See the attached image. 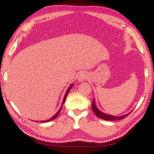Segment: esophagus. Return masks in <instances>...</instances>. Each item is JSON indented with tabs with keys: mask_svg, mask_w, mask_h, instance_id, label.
Returning <instances> with one entry per match:
<instances>
[{
	"mask_svg": "<svg viewBox=\"0 0 154 154\" xmlns=\"http://www.w3.org/2000/svg\"><path fill=\"white\" fill-rule=\"evenodd\" d=\"M87 77L88 75L85 72H81V73L79 75V76H78V81L80 82H84V81L87 79Z\"/></svg>",
	"mask_w": 154,
	"mask_h": 154,
	"instance_id": "esophagus-1",
	"label": "esophagus"
}]
</instances>
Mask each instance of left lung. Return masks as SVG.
I'll use <instances>...</instances> for the list:
<instances>
[{
    "instance_id": "obj_1",
    "label": "left lung",
    "mask_w": 154,
    "mask_h": 154,
    "mask_svg": "<svg viewBox=\"0 0 154 154\" xmlns=\"http://www.w3.org/2000/svg\"><path fill=\"white\" fill-rule=\"evenodd\" d=\"M92 108L94 113H95L96 116L99 118L104 119V120H109V121L119 120V119H124V118H126V116H128L130 114L129 113L126 115H125V116H111V115L103 113L102 111H100L97 107H96V104H95V100H94L92 101Z\"/></svg>"
}]
</instances>
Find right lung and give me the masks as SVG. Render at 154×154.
I'll return each mask as SVG.
<instances>
[{
	"mask_svg": "<svg viewBox=\"0 0 154 154\" xmlns=\"http://www.w3.org/2000/svg\"><path fill=\"white\" fill-rule=\"evenodd\" d=\"M72 86H73V85H71V86H70L69 88H68L67 89V90H66V94H65V95H64V99H63V101H62V106H61V108L59 109V111L57 112V113L54 115V116L52 117L51 118H50L49 119H48V120H45V121H41V122H49V121H51V120H53V119H54L55 118H56L57 117H58V116L59 115V113H60V112L61 111V110H62V105H63V104L64 103V102H65V100H66V96H67V94H68V93H69V92L70 90H71V88H72Z\"/></svg>",
	"mask_w": 154,
	"mask_h": 154,
	"instance_id": "add662e5",
	"label": "right lung"
}]
</instances>
